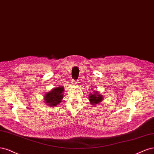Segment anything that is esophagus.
<instances>
[{"label": "esophagus", "mask_w": 154, "mask_h": 154, "mask_svg": "<svg viewBox=\"0 0 154 154\" xmlns=\"http://www.w3.org/2000/svg\"><path fill=\"white\" fill-rule=\"evenodd\" d=\"M72 83H73V85H75V86H77L78 85V82H77V81H72Z\"/></svg>", "instance_id": "obj_1"}]
</instances>
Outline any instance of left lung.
<instances>
[{
    "instance_id": "left-lung-1",
    "label": "left lung",
    "mask_w": 154,
    "mask_h": 154,
    "mask_svg": "<svg viewBox=\"0 0 154 154\" xmlns=\"http://www.w3.org/2000/svg\"><path fill=\"white\" fill-rule=\"evenodd\" d=\"M97 92V91H96ZM103 99V96L102 95H99L98 93L95 94H90V97H89V100L90 101V103L92 104H97L100 102Z\"/></svg>"
}]
</instances>
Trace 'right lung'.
<instances>
[{
  "label": "right lung",
  "instance_id": "right-lung-1",
  "mask_svg": "<svg viewBox=\"0 0 154 154\" xmlns=\"http://www.w3.org/2000/svg\"><path fill=\"white\" fill-rule=\"evenodd\" d=\"M64 88L57 87L56 88L48 92L45 96V100L47 103V105L50 106H56L58 103L61 102L63 95Z\"/></svg>",
  "mask_w": 154,
  "mask_h": 154
}]
</instances>
